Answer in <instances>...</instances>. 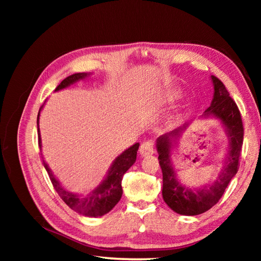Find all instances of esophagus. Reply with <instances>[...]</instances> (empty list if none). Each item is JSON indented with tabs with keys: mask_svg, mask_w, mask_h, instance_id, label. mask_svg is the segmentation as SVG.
I'll use <instances>...</instances> for the list:
<instances>
[{
	"mask_svg": "<svg viewBox=\"0 0 261 261\" xmlns=\"http://www.w3.org/2000/svg\"><path fill=\"white\" fill-rule=\"evenodd\" d=\"M139 151H140L141 156H143V157L149 156V154H152L154 152L153 141L152 140H147L145 142H142Z\"/></svg>",
	"mask_w": 261,
	"mask_h": 261,
	"instance_id": "obj_1",
	"label": "esophagus"
}]
</instances>
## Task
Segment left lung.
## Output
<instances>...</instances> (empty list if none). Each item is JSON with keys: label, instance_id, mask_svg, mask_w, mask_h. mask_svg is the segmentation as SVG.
I'll return each instance as SVG.
<instances>
[{"label": "left lung", "instance_id": "obj_1", "mask_svg": "<svg viewBox=\"0 0 261 261\" xmlns=\"http://www.w3.org/2000/svg\"><path fill=\"white\" fill-rule=\"evenodd\" d=\"M214 86L212 103L202 116H213L221 121L229 137V151L223 169L218 179L197 190L181 185L177 178L171 162V151L177 147L179 138L187 124L160 136L157 139L159 165L163 171V198L166 204L181 215H198L206 212L220 201L231 179L239 169V159L243 143V124L240 111L231 98L224 84L218 77L211 76Z\"/></svg>", "mask_w": 261, "mask_h": 261}]
</instances>
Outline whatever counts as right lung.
<instances>
[{
    "mask_svg": "<svg viewBox=\"0 0 261 261\" xmlns=\"http://www.w3.org/2000/svg\"><path fill=\"white\" fill-rule=\"evenodd\" d=\"M91 74H86V73H76L66 77V79L56 87V90L55 91L57 92L60 90H64V88L75 84L76 82L85 80L86 77H88ZM41 109L42 107L40 108V110H39L38 118H37L39 147L40 148H41V138H40V131H39V116H40ZM139 146H140L139 143L137 142L134 146L127 148L126 150H124L120 154V156L116 157L113 164L111 165L110 169L108 170V175L103 179V181L85 196H82L80 194L70 193L67 190H65V188L62 186V184L59 182V180L53 174V171L50 170V168H49L47 163L43 159L42 162L49 175V178H50L53 185L55 187V190H56V192L58 193V195L62 197L63 201L77 213L83 214L85 216H90V218H97V216H102L104 214L109 213L121 199L122 193H123L121 186L122 178H123V175L125 174V171L135 164L137 159V151L138 149H139Z\"/></svg>",
    "mask_w": 261,
    "mask_h": 261,
    "instance_id": "add662e5",
    "label": "right lung"
}]
</instances>
